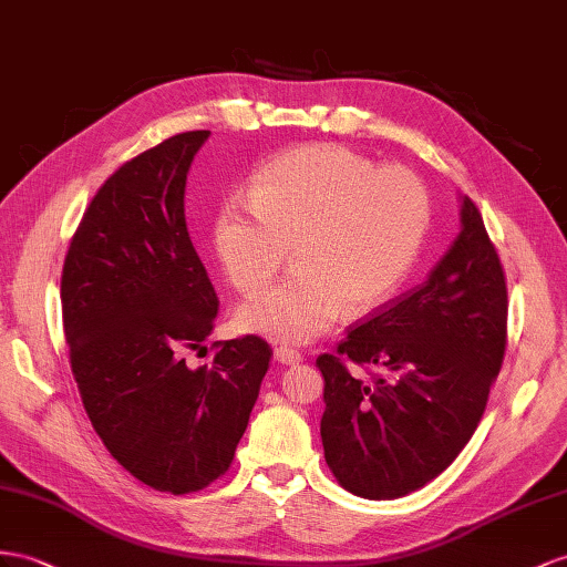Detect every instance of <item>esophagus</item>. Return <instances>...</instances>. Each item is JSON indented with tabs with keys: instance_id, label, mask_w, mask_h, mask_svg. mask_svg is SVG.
Wrapping results in <instances>:
<instances>
[{
	"instance_id": "obj_1",
	"label": "esophagus",
	"mask_w": 567,
	"mask_h": 567,
	"mask_svg": "<svg viewBox=\"0 0 567 567\" xmlns=\"http://www.w3.org/2000/svg\"><path fill=\"white\" fill-rule=\"evenodd\" d=\"M303 357L297 352V350H292V347H278V350H275V361H278V364H299Z\"/></svg>"
}]
</instances>
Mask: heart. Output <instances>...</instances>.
<instances>
[{
    "instance_id": "obj_1",
    "label": "heart",
    "mask_w": 567,
    "mask_h": 567,
    "mask_svg": "<svg viewBox=\"0 0 567 567\" xmlns=\"http://www.w3.org/2000/svg\"><path fill=\"white\" fill-rule=\"evenodd\" d=\"M431 223L424 182L344 145L316 143L260 165L249 200L223 203L215 251L239 292L268 285L292 246L297 268L237 309V328L272 342L321 338L340 316L379 309L408 278Z\"/></svg>"
}]
</instances>
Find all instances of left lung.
I'll return each instance as SVG.
<instances>
[{
  "mask_svg": "<svg viewBox=\"0 0 567 567\" xmlns=\"http://www.w3.org/2000/svg\"><path fill=\"white\" fill-rule=\"evenodd\" d=\"M462 229L424 285L383 303L316 359L321 439L338 484L393 501L445 472L482 422L503 367L507 287L482 213L462 196ZM354 360L379 374L361 380Z\"/></svg>",
  "mask_w": 567,
  "mask_h": 567,
  "instance_id": "obj_1",
  "label": "left lung"
}]
</instances>
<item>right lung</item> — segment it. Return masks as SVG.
Wrapping results in <instances>:
<instances>
[{"label":"right lung","mask_w":567,"mask_h":567,"mask_svg":"<svg viewBox=\"0 0 567 567\" xmlns=\"http://www.w3.org/2000/svg\"><path fill=\"white\" fill-rule=\"evenodd\" d=\"M210 132L177 134L97 188L62 270V318L85 414L110 455L174 496L206 488L235 460L272 350L244 336L188 369L217 316L186 229L184 192Z\"/></svg>","instance_id":"1"}]
</instances>
